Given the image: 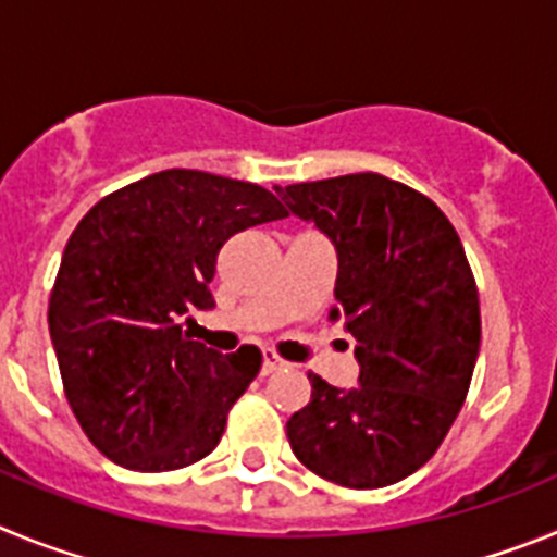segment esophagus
<instances>
[{
    "label": "esophagus",
    "mask_w": 557,
    "mask_h": 557,
    "mask_svg": "<svg viewBox=\"0 0 557 557\" xmlns=\"http://www.w3.org/2000/svg\"><path fill=\"white\" fill-rule=\"evenodd\" d=\"M284 366H287V362L275 357V351H270V348L262 354V373H273V371H278V368H284Z\"/></svg>",
    "instance_id": "esophagus-1"
}]
</instances>
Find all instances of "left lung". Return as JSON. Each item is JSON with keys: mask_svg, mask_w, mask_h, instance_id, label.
<instances>
[{"mask_svg": "<svg viewBox=\"0 0 557 557\" xmlns=\"http://www.w3.org/2000/svg\"><path fill=\"white\" fill-rule=\"evenodd\" d=\"M275 191L334 245L329 318H346L359 366L351 391L309 373L312 398L287 421L289 446L323 480L385 488L435 455L469 393L480 354L469 259L444 211L376 172Z\"/></svg>", "mask_w": 557, "mask_h": 557, "instance_id": "8db88e82", "label": "left lung"}]
</instances>
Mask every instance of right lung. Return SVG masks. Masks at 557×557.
Segmentation results:
<instances>
[{"label":"right lung","mask_w":557,"mask_h":557,"mask_svg":"<svg viewBox=\"0 0 557 557\" xmlns=\"http://www.w3.org/2000/svg\"><path fill=\"white\" fill-rule=\"evenodd\" d=\"M287 218L273 191L200 170H164L102 198L69 236L49 337L88 441L133 471H172L220 444L262 354L206 348L184 332L211 309L225 239Z\"/></svg>","instance_id":"obj_1"}]
</instances>
